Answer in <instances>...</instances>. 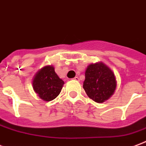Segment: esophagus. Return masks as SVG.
I'll return each mask as SVG.
<instances>
[{
  "instance_id": "obj_1",
  "label": "esophagus",
  "mask_w": 146,
  "mask_h": 146,
  "mask_svg": "<svg viewBox=\"0 0 146 146\" xmlns=\"http://www.w3.org/2000/svg\"><path fill=\"white\" fill-rule=\"evenodd\" d=\"M73 80H76V81L80 80V79H79V77H78V76H76V77L73 78Z\"/></svg>"
}]
</instances>
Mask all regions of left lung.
Segmentation results:
<instances>
[{
    "instance_id": "obj_1",
    "label": "left lung",
    "mask_w": 146,
    "mask_h": 146,
    "mask_svg": "<svg viewBox=\"0 0 146 146\" xmlns=\"http://www.w3.org/2000/svg\"><path fill=\"white\" fill-rule=\"evenodd\" d=\"M116 86L114 73L103 63L91 64L85 72L83 89L96 103H103L113 95Z\"/></svg>"
}]
</instances>
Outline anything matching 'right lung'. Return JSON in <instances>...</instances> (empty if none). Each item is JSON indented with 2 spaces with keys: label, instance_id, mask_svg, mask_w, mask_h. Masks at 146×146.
Listing matches in <instances>:
<instances>
[{
  "label": "right lung",
  "instance_id": "right-lung-1",
  "mask_svg": "<svg viewBox=\"0 0 146 146\" xmlns=\"http://www.w3.org/2000/svg\"><path fill=\"white\" fill-rule=\"evenodd\" d=\"M64 84L55 73L52 66L41 69L34 76L33 88L40 97L44 101H51L60 94Z\"/></svg>",
  "mask_w": 146,
  "mask_h": 146
}]
</instances>
